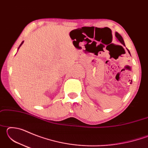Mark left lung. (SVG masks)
<instances>
[{"label":"left lung","mask_w":148,"mask_h":148,"mask_svg":"<svg viewBox=\"0 0 148 148\" xmlns=\"http://www.w3.org/2000/svg\"><path fill=\"white\" fill-rule=\"evenodd\" d=\"M115 35H116V37L117 38V40H118L120 43H121V44H123V46H125V42H124V40H123V38H122V36H121V35H120L118 32H116V34H115ZM128 50V51H129V54H131L130 53V51H129V49H127Z\"/></svg>","instance_id":"1"}]
</instances>
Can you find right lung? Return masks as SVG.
Instances as JSON below:
<instances>
[{
    "label": "right lung",
    "instance_id": "right-lung-1",
    "mask_svg": "<svg viewBox=\"0 0 148 148\" xmlns=\"http://www.w3.org/2000/svg\"><path fill=\"white\" fill-rule=\"evenodd\" d=\"M23 41L21 42V44H20V46H19V47H18V49H19V47H21V45H22V44H23Z\"/></svg>",
    "mask_w": 148,
    "mask_h": 148
}]
</instances>
